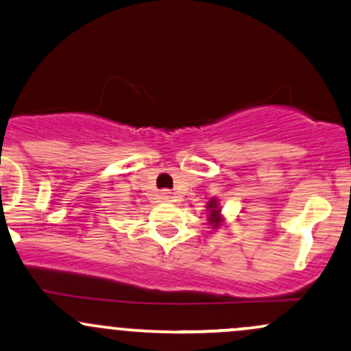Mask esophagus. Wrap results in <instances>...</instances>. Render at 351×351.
Instances as JSON below:
<instances>
[{
  "mask_svg": "<svg viewBox=\"0 0 351 351\" xmlns=\"http://www.w3.org/2000/svg\"><path fill=\"white\" fill-rule=\"evenodd\" d=\"M161 198L167 199V202H171L173 193H171V191H169V190H163V191H161Z\"/></svg>",
  "mask_w": 351,
  "mask_h": 351,
  "instance_id": "1",
  "label": "esophagus"
}]
</instances>
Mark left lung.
Returning a JSON list of instances; mask_svg holds the SVG:
<instances>
[{
  "label": "left lung",
  "instance_id": "left-lung-1",
  "mask_svg": "<svg viewBox=\"0 0 351 351\" xmlns=\"http://www.w3.org/2000/svg\"><path fill=\"white\" fill-rule=\"evenodd\" d=\"M211 208V215H210V219H213V223H215V226H218V223H219V218H218V208H217V202H211L210 205H208Z\"/></svg>",
  "mask_w": 351,
  "mask_h": 351
}]
</instances>
